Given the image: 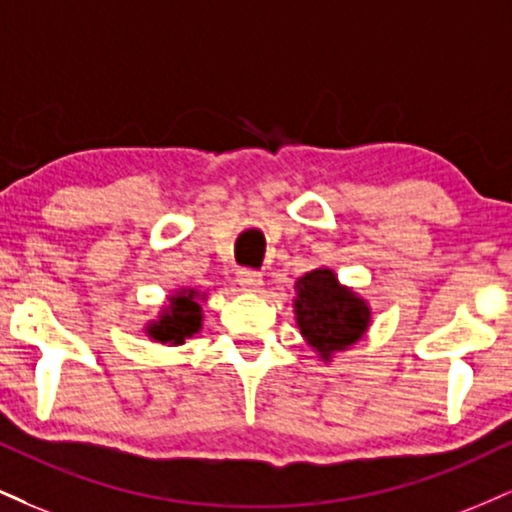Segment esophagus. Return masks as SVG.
I'll return each mask as SVG.
<instances>
[{"instance_id": "esophagus-1", "label": "esophagus", "mask_w": 512, "mask_h": 512, "mask_svg": "<svg viewBox=\"0 0 512 512\" xmlns=\"http://www.w3.org/2000/svg\"><path fill=\"white\" fill-rule=\"evenodd\" d=\"M236 281L243 291H250V293H257L262 288V274L255 272V269H238Z\"/></svg>"}]
</instances>
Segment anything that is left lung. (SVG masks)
<instances>
[{"label":"left lung","mask_w":512,"mask_h":512,"mask_svg":"<svg viewBox=\"0 0 512 512\" xmlns=\"http://www.w3.org/2000/svg\"><path fill=\"white\" fill-rule=\"evenodd\" d=\"M295 319L300 334L324 360L362 338L369 326V307L338 283L331 269H312L295 283Z\"/></svg>","instance_id":"1"}]
</instances>
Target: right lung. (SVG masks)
<instances>
[{"mask_svg": "<svg viewBox=\"0 0 512 512\" xmlns=\"http://www.w3.org/2000/svg\"><path fill=\"white\" fill-rule=\"evenodd\" d=\"M200 326L202 307L197 303V291H178L174 298H169L162 317L147 326V334L159 343L181 346L186 338L200 331Z\"/></svg>", "mask_w": 512, "mask_h": 512, "instance_id": "1", "label": "right lung"}]
</instances>
